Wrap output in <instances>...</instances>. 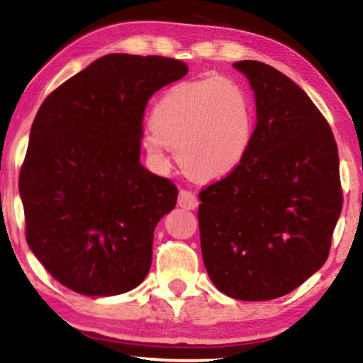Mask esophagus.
Here are the masks:
<instances>
[{
  "mask_svg": "<svg viewBox=\"0 0 363 363\" xmlns=\"http://www.w3.org/2000/svg\"><path fill=\"white\" fill-rule=\"evenodd\" d=\"M177 204L181 207H184V209H196L197 204H199V201H197V197L194 192L187 191V189H181L179 191V197H177Z\"/></svg>",
  "mask_w": 363,
  "mask_h": 363,
  "instance_id": "esophagus-1",
  "label": "esophagus"
}]
</instances>
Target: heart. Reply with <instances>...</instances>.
<instances>
[{"label": "heart", "mask_w": 363, "mask_h": 363, "mask_svg": "<svg viewBox=\"0 0 363 363\" xmlns=\"http://www.w3.org/2000/svg\"><path fill=\"white\" fill-rule=\"evenodd\" d=\"M143 146L156 167H166L169 147L187 176L214 181L235 171L255 134L252 96L238 81L204 77L169 88L151 111Z\"/></svg>", "instance_id": "1"}]
</instances>
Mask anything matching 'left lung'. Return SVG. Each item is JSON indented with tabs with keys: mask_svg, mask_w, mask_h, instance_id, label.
<instances>
[{
	"mask_svg": "<svg viewBox=\"0 0 363 363\" xmlns=\"http://www.w3.org/2000/svg\"><path fill=\"white\" fill-rule=\"evenodd\" d=\"M257 124L242 164L199 192L201 250L212 284L239 301L292 292L325 264L342 186L332 129L291 77L238 61Z\"/></svg>",
	"mask_w": 363,
	"mask_h": 363,
	"instance_id": "8db88e82",
	"label": "left lung"
}]
</instances>
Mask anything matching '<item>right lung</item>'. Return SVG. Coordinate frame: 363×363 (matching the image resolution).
<instances>
[{
    "mask_svg": "<svg viewBox=\"0 0 363 363\" xmlns=\"http://www.w3.org/2000/svg\"><path fill=\"white\" fill-rule=\"evenodd\" d=\"M187 74L164 56L106 55L43 101L19 171L26 242L62 286L91 297L138 287L177 187L139 162L151 96Z\"/></svg>",
    "mask_w": 363,
    "mask_h": 363,
    "instance_id": "right-lung-1",
    "label": "right lung"
}]
</instances>
